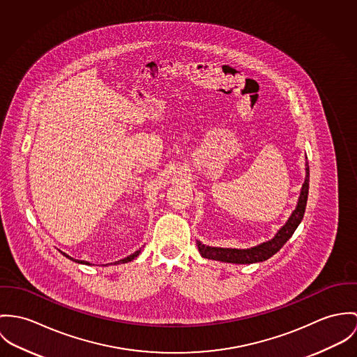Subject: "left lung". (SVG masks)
<instances>
[{
	"label": "left lung",
	"mask_w": 357,
	"mask_h": 357,
	"mask_svg": "<svg viewBox=\"0 0 357 357\" xmlns=\"http://www.w3.org/2000/svg\"><path fill=\"white\" fill-rule=\"evenodd\" d=\"M308 189H310V167H308V162H305V181L303 183L296 209L291 212L287 222L278 230L275 237L249 249L216 248V246L204 245L201 241H197L199 255L209 260H218V261L234 263V264H252V263H260V261L268 260L279 252V249L289 241V238L293 236V233L301 223L304 218L305 206H307Z\"/></svg>",
	"instance_id": "obj_1"
}]
</instances>
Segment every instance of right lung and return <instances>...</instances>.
<instances>
[{
    "instance_id": "obj_1",
    "label": "right lung",
    "mask_w": 357,
    "mask_h": 357,
    "mask_svg": "<svg viewBox=\"0 0 357 357\" xmlns=\"http://www.w3.org/2000/svg\"><path fill=\"white\" fill-rule=\"evenodd\" d=\"M61 253H63V255H64V256H66V257H68V259H70V260H74V259H73V257H71V256H68V255H67V253H64V252H61ZM139 253H141V249H139V250H137V252H134V253H132V255H130V256H127V257H124V259H121V260H119V261H116V263H114V264H121V263H128V261H131V260H134V259H135V257H137V256H138V255H139ZM74 261H75V263H80V264H89V263H87V261H83V260H74Z\"/></svg>"
}]
</instances>
